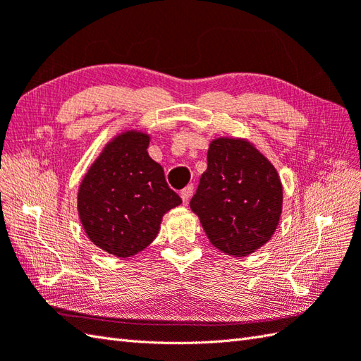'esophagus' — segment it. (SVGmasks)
Masks as SVG:
<instances>
[{
	"label": "esophagus",
	"mask_w": 361,
	"mask_h": 361,
	"mask_svg": "<svg viewBox=\"0 0 361 361\" xmlns=\"http://www.w3.org/2000/svg\"><path fill=\"white\" fill-rule=\"evenodd\" d=\"M192 192H194V186L192 185H189V186H186L185 189L181 190L180 192V197H181V200H183V203H188L189 202V199H190V195H192Z\"/></svg>",
	"instance_id": "esophagus-1"
}]
</instances>
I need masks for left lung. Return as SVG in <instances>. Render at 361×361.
I'll return each mask as SVG.
<instances>
[{
  "instance_id": "left-lung-1",
  "label": "left lung",
  "mask_w": 361,
  "mask_h": 361,
  "mask_svg": "<svg viewBox=\"0 0 361 361\" xmlns=\"http://www.w3.org/2000/svg\"><path fill=\"white\" fill-rule=\"evenodd\" d=\"M207 158L190 209L217 250L250 255L279 227L283 185L277 169L245 137L213 139Z\"/></svg>"
}]
</instances>
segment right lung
I'll return each mask as SVG.
<instances>
[{
  "label": "right lung",
  "mask_w": 361,
  "mask_h": 361,
  "mask_svg": "<svg viewBox=\"0 0 361 361\" xmlns=\"http://www.w3.org/2000/svg\"><path fill=\"white\" fill-rule=\"evenodd\" d=\"M150 134L123 130L112 136L78 188V216L87 238L117 258L142 252L162 216L181 199L167 186L164 169L148 154Z\"/></svg>",
  "instance_id": "add662e5"
}]
</instances>
